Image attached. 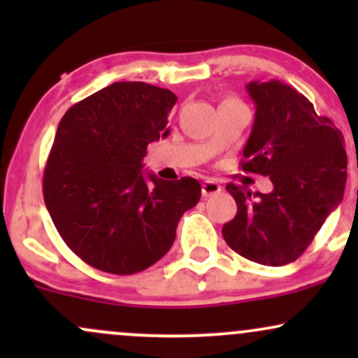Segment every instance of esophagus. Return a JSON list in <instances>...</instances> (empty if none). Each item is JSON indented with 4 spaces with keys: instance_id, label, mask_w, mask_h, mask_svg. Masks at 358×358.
Listing matches in <instances>:
<instances>
[{
    "instance_id": "esophagus-1",
    "label": "esophagus",
    "mask_w": 358,
    "mask_h": 358,
    "mask_svg": "<svg viewBox=\"0 0 358 358\" xmlns=\"http://www.w3.org/2000/svg\"><path fill=\"white\" fill-rule=\"evenodd\" d=\"M222 190L220 183L215 182V180H205L202 183V193L203 196H210L213 193H219Z\"/></svg>"
}]
</instances>
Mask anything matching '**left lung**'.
Listing matches in <instances>:
<instances>
[{
  "label": "left lung",
  "mask_w": 358,
  "mask_h": 358,
  "mask_svg": "<svg viewBox=\"0 0 358 358\" xmlns=\"http://www.w3.org/2000/svg\"><path fill=\"white\" fill-rule=\"evenodd\" d=\"M256 106L242 170L269 176L273 192L229 183L237 215L224 225L229 248L249 261L285 266L305 252L342 203L347 182L343 136L310 101L279 80L245 85Z\"/></svg>",
  "instance_id": "8db88e82"
}]
</instances>
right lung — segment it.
I'll list each match as a JSON object with an SVG mask.
<instances>
[{
  "label": "right lung",
  "mask_w": 358,
  "mask_h": 358,
  "mask_svg": "<svg viewBox=\"0 0 358 358\" xmlns=\"http://www.w3.org/2000/svg\"><path fill=\"white\" fill-rule=\"evenodd\" d=\"M171 90L114 82L62 117L43 175V199L65 244L92 268L134 274L173 245L202 187L143 171L150 143L170 134Z\"/></svg>",
  "instance_id": "right-lung-1"
}]
</instances>
